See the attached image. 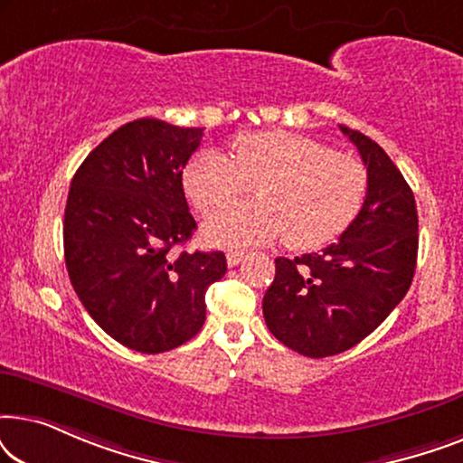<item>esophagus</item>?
<instances>
[{
    "instance_id": "esophagus-1",
    "label": "esophagus",
    "mask_w": 463,
    "mask_h": 463,
    "mask_svg": "<svg viewBox=\"0 0 463 463\" xmlns=\"http://www.w3.org/2000/svg\"><path fill=\"white\" fill-rule=\"evenodd\" d=\"M227 265H230V268H236V265H240L244 261V252H240V250H230L227 252Z\"/></svg>"
}]
</instances>
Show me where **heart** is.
<instances>
[{
    "label": "heart",
    "mask_w": 463,
    "mask_h": 463,
    "mask_svg": "<svg viewBox=\"0 0 463 463\" xmlns=\"http://www.w3.org/2000/svg\"><path fill=\"white\" fill-rule=\"evenodd\" d=\"M252 185L257 202L213 214L208 240L246 246L287 236L295 249L331 242L363 211L369 173L356 157L287 130L240 135L232 156L202 149L183 173L185 194L202 213L232 204Z\"/></svg>",
    "instance_id": "obj_1"
}]
</instances>
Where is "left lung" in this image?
<instances>
[{"instance_id":"1","label":"left lung","mask_w":463,"mask_h":463,"mask_svg":"<svg viewBox=\"0 0 463 463\" xmlns=\"http://www.w3.org/2000/svg\"><path fill=\"white\" fill-rule=\"evenodd\" d=\"M369 173L363 211L320 252L276 259L263 297L265 325L309 358L360 344L402 301L417 263L415 195L390 156L363 132L339 126Z\"/></svg>"}]
</instances>
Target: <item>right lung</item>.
<instances>
[{
    "mask_svg": "<svg viewBox=\"0 0 463 463\" xmlns=\"http://www.w3.org/2000/svg\"><path fill=\"white\" fill-rule=\"evenodd\" d=\"M202 135L135 119L88 154L69 189V280L92 320L135 352L160 354L192 339L206 320V288L227 271L221 250L175 252L195 232L183 168Z\"/></svg>",
    "mask_w": 463,
    "mask_h": 463,
    "instance_id": "add662e5",
    "label": "right lung"
}]
</instances>
